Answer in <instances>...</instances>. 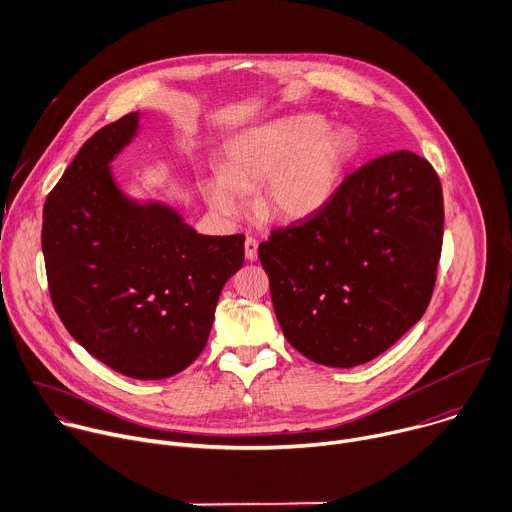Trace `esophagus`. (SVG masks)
<instances>
[{
    "mask_svg": "<svg viewBox=\"0 0 512 512\" xmlns=\"http://www.w3.org/2000/svg\"><path fill=\"white\" fill-rule=\"evenodd\" d=\"M244 252H246V260L254 262L258 258V242L254 238H246L244 242Z\"/></svg>",
    "mask_w": 512,
    "mask_h": 512,
    "instance_id": "1",
    "label": "esophagus"
}]
</instances>
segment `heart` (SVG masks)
<instances>
[{"label":"heart","instance_id":"1","mask_svg":"<svg viewBox=\"0 0 512 512\" xmlns=\"http://www.w3.org/2000/svg\"><path fill=\"white\" fill-rule=\"evenodd\" d=\"M319 115L282 117L232 137L222 171L203 179V195L222 216L246 210V193L258 191V212L272 222H300L335 197L357 151L349 129H329Z\"/></svg>","mask_w":512,"mask_h":512}]
</instances>
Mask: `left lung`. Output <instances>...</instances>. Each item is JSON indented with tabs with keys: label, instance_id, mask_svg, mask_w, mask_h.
Here are the masks:
<instances>
[{
	"label": "left lung",
	"instance_id": "8db88e82",
	"mask_svg": "<svg viewBox=\"0 0 512 512\" xmlns=\"http://www.w3.org/2000/svg\"><path fill=\"white\" fill-rule=\"evenodd\" d=\"M442 236V185L424 157L395 151L345 177L319 214L258 248L286 341L327 367L387 351L428 309Z\"/></svg>",
	"mask_w": 512,
	"mask_h": 512
}]
</instances>
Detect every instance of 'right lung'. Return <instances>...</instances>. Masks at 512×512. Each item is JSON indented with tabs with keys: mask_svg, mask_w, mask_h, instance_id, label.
Returning <instances> with one entry per match:
<instances>
[{
	"mask_svg": "<svg viewBox=\"0 0 512 512\" xmlns=\"http://www.w3.org/2000/svg\"><path fill=\"white\" fill-rule=\"evenodd\" d=\"M137 133L129 113L82 145L46 199L42 252L74 341L127 377L165 379L206 347L244 236L197 234L167 203L129 197L111 161Z\"/></svg>",
	"mask_w": 512,
	"mask_h": 512,
	"instance_id": "add662e5",
	"label": "right lung"
}]
</instances>
